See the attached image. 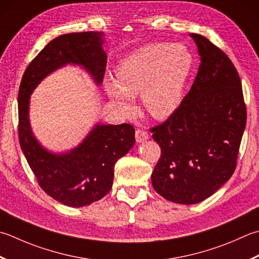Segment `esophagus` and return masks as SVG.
Wrapping results in <instances>:
<instances>
[{
	"label": "esophagus",
	"instance_id": "1",
	"mask_svg": "<svg viewBox=\"0 0 259 259\" xmlns=\"http://www.w3.org/2000/svg\"><path fill=\"white\" fill-rule=\"evenodd\" d=\"M135 137H136V140L137 143H143V141L147 140L149 138V135L146 133V131L144 130H140V129H137L136 130V134H135Z\"/></svg>",
	"mask_w": 259,
	"mask_h": 259
}]
</instances>
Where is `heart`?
Segmentation results:
<instances>
[{
	"instance_id": "obj_1",
	"label": "heart",
	"mask_w": 259,
	"mask_h": 259,
	"mask_svg": "<svg viewBox=\"0 0 259 259\" xmlns=\"http://www.w3.org/2000/svg\"><path fill=\"white\" fill-rule=\"evenodd\" d=\"M191 65L192 56L183 45H147L119 64L115 79L104 78V88L122 115L135 114L131 98L140 94L147 113L166 119L180 103Z\"/></svg>"
}]
</instances>
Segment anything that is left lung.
<instances>
[{
    "mask_svg": "<svg viewBox=\"0 0 259 259\" xmlns=\"http://www.w3.org/2000/svg\"><path fill=\"white\" fill-rule=\"evenodd\" d=\"M201 64L190 92L165 122L151 128L160 158L155 191L180 204H195L234 174L246 126L241 80L230 58L202 34L191 33Z\"/></svg>",
    "mask_w": 259,
    "mask_h": 259,
    "instance_id": "obj_1",
    "label": "left lung"
}]
</instances>
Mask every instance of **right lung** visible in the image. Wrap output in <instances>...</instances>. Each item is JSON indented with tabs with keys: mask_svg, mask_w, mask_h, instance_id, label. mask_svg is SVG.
<instances>
[{
	"mask_svg": "<svg viewBox=\"0 0 259 259\" xmlns=\"http://www.w3.org/2000/svg\"><path fill=\"white\" fill-rule=\"evenodd\" d=\"M103 33L73 32L53 39L25 69L18 95L19 141L30 168L46 194L67 206L92 204L109 193L114 165L135 144L129 123L96 124L73 150L53 154L40 145L29 123V100L46 76L66 64L80 65L101 84L106 67Z\"/></svg>",
	"mask_w": 259,
	"mask_h": 259,
	"instance_id": "add662e5",
	"label": "right lung"
}]
</instances>
